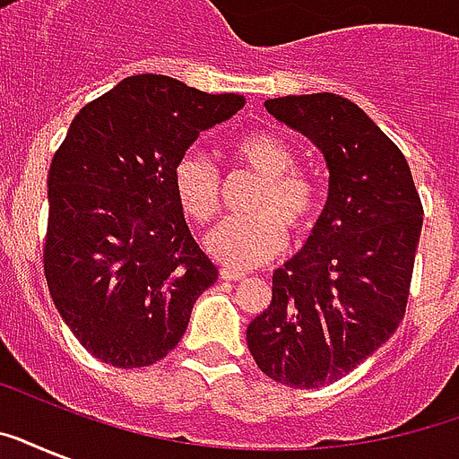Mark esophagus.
<instances>
[{
	"instance_id": "34e87169",
	"label": "esophagus",
	"mask_w": 459,
	"mask_h": 459,
	"mask_svg": "<svg viewBox=\"0 0 459 459\" xmlns=\"http://www.w3.org/2000/svg\"><path fill=\"white\" fill-rule=\"evenodd\" d=\"M221 279L223 281H243L245 273L243 272H236V269H221Z\"/></svg>"
}]
</instances>
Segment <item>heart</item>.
I'll use <instances>...</instances> for the list:
<instances>
[{"mask_svg":"<svg viewBox=\"0 0 459 459\" xmlns=\"http://www.w3.org/2000/svg\"><path fill=\"white\" fill-rule=\"evenodd\" d=\"M233 154L257 173L262 186L255 190L247 216L226 219L204 240V247L219 264L252 269L279 255L286 245V230L302 236L319 216V187L293 171V152L272 133H247L233 143ZM173 187L180 207L197 223L212 221L219 212L221 180L214 164L200 154H187L173 171Z\"/></svg>","mask_w":459,"mask_h":459,"instance_id":"b5f03b06","label":"heart"}]
</instances>
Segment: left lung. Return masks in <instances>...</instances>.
I'll return each mask as SVG.
<instances>
[{"mask_svg": "<svg viewBox=\"0 0 459 459\" xmlns=\"http://www.w3.org/2000/svg\"><path fill=\"white\" fill-rule=\"evenodd\" d=\"M264 107L319 150L328 200L305 247L273 272L272 302L247 326V348L273 381L319 388L400 326L424 209L407 159L357 104L316 92Z\"/></svg>", "mask_w": 459, "mask_h": 459, "instance_id": "left-lung-1", "label": "left lung"}]
</instances>
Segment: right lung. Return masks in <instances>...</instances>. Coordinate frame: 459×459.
Wrapping results in <instances>:
<instances>
[{"mask_svg":"<svg viewBox=\"0 0 459 459\" xmlns=\"http://www.w3.org/2000/svg\"><path fill=\"white\" fill-rule=\"evenodd\" d=\"M243 95L169 75L124 78L85 104L49 166L45 279L61 319L111 367H150L183 338L219 276L190 236L173 171Z\"/></svg>","mask_w":459,"mask_h":459,"instance_id":"1","label":"right lung"}]
</instances>
